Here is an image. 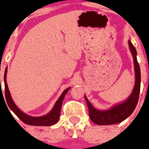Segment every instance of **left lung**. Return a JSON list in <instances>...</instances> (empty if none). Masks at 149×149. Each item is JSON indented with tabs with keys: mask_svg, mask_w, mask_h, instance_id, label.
Returning <instances> with one entry per match:
<instances>
[{
	"mask_svg": "<svg viewBox=\"0 0 149 149\" xmlns=\"http://www.w3.org/2000/svg\"><path fill=\"white\" fill-rule=\"evenodd\" d=\"M128 44L134 59L135 71V84L130 97L122 103L116 104L108 110H98L92 105L86 96H85L90 119L94 123L99 125H109L121 123L132 113L138 103L141 85V72L136 59V49L130 40H128Z\"/></svg>",
	"mask_w": 149,
	"mask_h": 149,
	"instance_id": "8db88e82",
	"label": "left lung"
}]
</instances>
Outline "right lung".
Instances as JSON below:
<instances>
[{
	"instance_id": "right-lung-1",
	"label": "right lung",
	"mask_w": 149,
	"mask_h": 149,
	"mask_svg": "<svg viewBox=\"0 0 149 149\" xmlns=\"http://www.w3.org/2000/svg\"><path fill=\"white\" fill-rule=\"evenodd\" d=\"M8 69H6L4 74V83H5V94H6V99L7 104H8V107L19 118L22 122L24 123L29 125L33 126H51L57 123L58 120L60 116V111L61 105H62V102L64 100L65 95L67 93L68 91L70 90L71 88H66L64 92L61 93V96L58 99L57 102L54 104V107H53L52 110L49 111L48 113L46 114L45 116H39V117H33V116H31L27 115L22 112L19 108L17 107L16 104H15L14 101L12 98L11 95H10L9 89H8V84H7L6 81V77H7V72H8Z\"/></svg>"
}]
</instances>
